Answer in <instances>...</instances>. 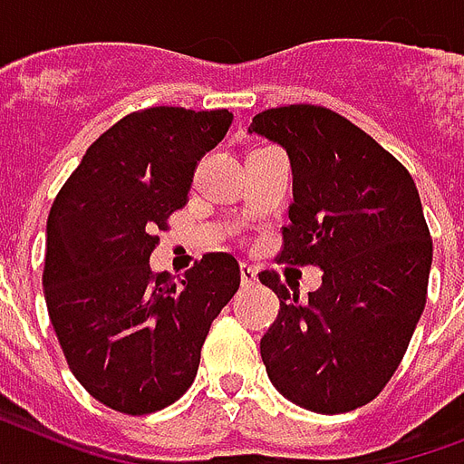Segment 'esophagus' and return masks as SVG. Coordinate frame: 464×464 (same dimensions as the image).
I'll list each match as a JSON object with an SVG mask.
<instances>
[{"mask_svg": "<svg viewBox=\"0 0 464 464\" xmlns=\"http://www.w3.org/2000/svg\"><path fill=\"white\" fill-rule=\"evenodd\" d=\"M239 273H242V285H254L256 283V268L249 264L239 266Z\"/></svg>", "mask_w": 464, "mask_h": 464, "instance_id": "esophagus-1", "label": "esophagus"}]
</instances>
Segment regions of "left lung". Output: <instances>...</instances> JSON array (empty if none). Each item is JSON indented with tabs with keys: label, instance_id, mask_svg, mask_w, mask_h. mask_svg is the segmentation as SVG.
Masks as SVG:
<instances>
[{
	"label": "left lung",
	"instance_id": "8db88e82",
	"mask_svg": "<svg viewBox=\"0 0 464 464\" xmlns=\"http://www.w3.org/2000/svg\"><path fill=\"white\" fill-rule=\"evenodd\" d=\"M249 132L293 169L281 261L322 268L304 303L276 273L258 276L281 300L261 339L266 372L297 407L343 414L378 397L421 317L433 261L421 198L392 154L329 109L264 111Z\"/></svg>",
	"mask_w": 464,
	"mask_h": 464
}]
</instances>
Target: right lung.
Here are the masks:
<instances>
[{
    "mask_svg": "<svg viewBox=\"0 0 464 464\" xmlns=\"http://www.w3.org/2000/svg\"><path fill=\"white\" fill-rule=\"evenodd\" d=\"M232 113L154 106L89 147L48 215L43 290L67 365L123 414H152L191 387L213 319L239 288L232 254H206L176 283L150 268L157 229L186 206L196 164Z\"/></svg>",
    "mask_w": 464,
    "mask_h": 464,
    "instance_id": "add662e5",
    "label": "right lung"
}]
</instances>
